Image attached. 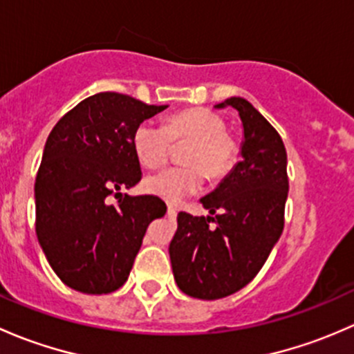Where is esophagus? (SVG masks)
<instances>
[{"mask_svg": "<svg viewBox=\"0 0 354 354\" xmlns=\"http://www.w3.org/2000/svg\"><path fill=\"white\" fill-rule=\"evenodd\" d=\"M167 210H169V212H174V210H176V207L171 205V203H167Z\"/></svg>", "mask_w": 354, "mask_h": 354, "instance_id": "1", "label": "esophagus"}]
</instances>
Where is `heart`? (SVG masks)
<instances>
[{"instance_id":"obj_1","label":"heart","mask_w":354,"mask_h":354,"mask_svg":"<svg viewBox=\"0 0 354 354\" xmlns=\"http://www.w3.org/2000/svg\"><path fill=\"white\" fill-rule=\"evenodd\" d=\"M171 142H188L181 151V162L145 178L144 188L167 202H178L194 194L203 181L224 176L233 167L236 144L226 133L223 118L207 109H187L173 114L164 127L144 121L133 131V151L142 166L157 167L166 162Z\"/></svg>"}]
</instances>
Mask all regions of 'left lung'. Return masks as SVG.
<instances>
[{"instance_id":"1","label":"left lung","mask_w":354,"mask_h":354,"mask_svg":"<svg viewBox=\"0 0 354 354\" xmlns=\"http://www.w3.org/2000/svg\"><path fill=\"white\" fill-rule=\"evenodd\" d=\"M243 124L241 160L200 203L210 216L178 214L169 259L178 288L200 299H219L259 274L284 227L288 156L272 124L243 97H230ZM216 222V228H209Z\"/></svg>"}]
</instances>
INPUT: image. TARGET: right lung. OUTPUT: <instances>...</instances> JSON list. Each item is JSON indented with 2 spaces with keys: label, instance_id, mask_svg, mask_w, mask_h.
Here are the masks:
<instances>
[{
  "label": "right lung",
  "instance_id": "obj_1",
  "mask_svg": "<svg viewBox=\"0 0 354 354\" xmlns=\"http://www.w3.org/2000/svg\"><path fill=\"white\" fill-rule=\"evenodd\" d=\"M166 108L99 92L49 133L34 187L35 233L68 288L106 295L123 286L149 224L166 214L159 197L121 194L142 180L135 128Z\"/></svg>",
  "mask_w": 354,
  "mask_h": 354
}]
</instances>
